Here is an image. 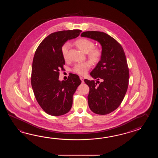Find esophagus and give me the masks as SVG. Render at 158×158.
I'll use <instances>...</instances> for the list:
<instances>
[{
  "mask_svg": "<svg viewBox=\"0 0 158 158\" xmlns=\"http://www.w3.org/2000/svg\"><path fill=\"white\" fill-rule=\"evenodd\" d=\"M80 78L81 80L82 81V82H84V77H81V76H80Z\"/></svg>",
  "mask_w": 158,
  "mask_h": 158,
  "instance_id": "esophagus-1",
  "label": "esophagus"
}]
</instances>
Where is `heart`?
Listing matches in <instances>:
<instances>
[{"mask_svg": "<svg viewBox=\"0 0 158 158\" xmlns=\"http://www.w3.org/2000/svg\"><path fill=\"white\" fill-rule=\"evenodd\" d=\"M75 44L81 50L87 53L88 57L94 62H98L101 59L102 50L98 47H94V43L87 38H80L75 42ZM70 47V44L66 42L62 46L61 52L65 60L68 58V52ZM92 66V63L90 60L85 61L74 64L72 71L80 75H84L87 73Z\"/></svg>", "mask_w": 158, "mask_h": 158, "instance_id": "obj_1", "label": "heart"}]
</instances>
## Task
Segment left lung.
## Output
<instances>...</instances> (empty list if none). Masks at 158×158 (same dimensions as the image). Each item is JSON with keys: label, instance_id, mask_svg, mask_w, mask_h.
<instances>
[{"label": "left lung", "instance_id": "obj_1", "mask_svg": "<svg viewBox=\"0 0 158 158\" xmlns=\"http://www.w3.org/2000/svg\"><path fill=\"white\" fill-rule=\"evenodd\" d=\"M81 36L97 40L102 46L101 60L90 74L102 82L98 81V85L94 80L84 81L90 88V109L96 114H108L121 104L128 90L129 71L124 51L117 40L104 32L87 31Z\"/></svg>", "mask_w": 158, "mask_h": 158}]
</instances>
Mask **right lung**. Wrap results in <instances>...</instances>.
Returning a JSON list of instances; mask_svg holds the SVG:
<instances>
[{"mask_svg":"<svg viewBox=\"0 0 158 158\" xmlns=\"http://www.w3.org/2000/svg\"><path fill=\"white\" fill-rule=\"evenodd\" d=\"M79 29L62 30L50 34L41 42L33 57L31 84L38 103L47 114L61 116L70 111L73 96L81 83L77 74H69L67 80H59L65 60L61 52L68 40L77 37Z\"/></svg>","mask_w":158,"mask_h":158,"instance_id":"right-lung-1","label":"right lung"}]
</instances>
